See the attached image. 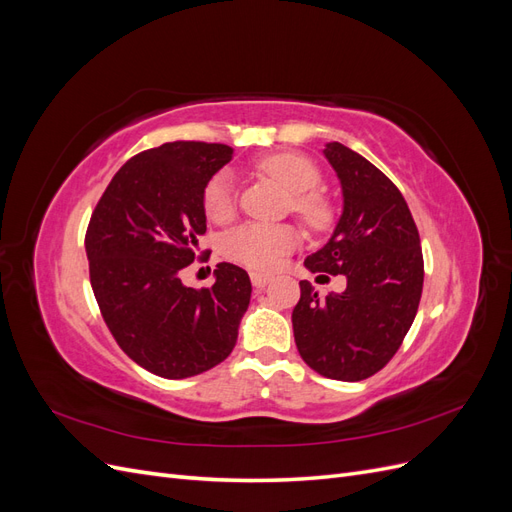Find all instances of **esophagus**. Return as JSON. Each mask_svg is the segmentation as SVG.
Returning <instances> with one entry per match:
<instances>
[{"label": "esophagus", "mask_w": 512, "mask_h": 512, "mask_svg": "<svg viewBox=\"0 0 512 512\" xmlns=\"http://www.w3.org/2000/svg\"><path fill=\"white\" fill-rule=\"evenodd\" d=\"M250 277H252V284H254L256 288H262V286H267V284L271 282V275H269V273H258V271H254Z\"/></svg>", "instance_id": "1"}]
</instances>
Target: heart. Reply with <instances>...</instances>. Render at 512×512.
<instances>
[{
	"mask_svg": "<svg viewBox=\"0 0 512 512\" xmlns=\"http://www.w3.org/2000/svg\"><path fill=\"white\" fill-rule=\"evenodd\" d=\"M258 170L275 181H280L290 194L288 211L299 215L309 228H322L329 222V207L312 190L320 181V170L312 160L299 153H271L258 162ZM203 209L215 224L228 222L235 213V183L230 173L213 175L205 185ZM299 243L297 230L288 224L262 226L245 224L232 228L222 239V252L226 258L256 271H271L280 265Z\"/></svg>",
	"mask_w": 512,
	"mask_h": 512,
	"instance_id": "heart-1",
	"label": "heart"
}]
</instances>
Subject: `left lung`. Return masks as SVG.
<instances>
[{"label":"left lung","instance_id":"1","mask_svg":"<svg viewBox=\"0 0 512 512\" xmlns=\"http://www.w3.org/2000/svg\"><path fill=\"white\" fill-rule=\"evenodd\" d=\"M324 158L342 183L344 209L331 239L305 258V267L344 275L348 284L318 297L307 280L299 282L294 342L320 376L359 382L393 359L412 327L425 275L421 237L404 196L382 170L342 143H327Z\"/></svg>","mask_w":512,"mask_h":512}]
</instances>
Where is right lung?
Instances as JSON below:
<instances>
[{
  "instance_id": "right-lung-1",
  "label": "right lung",
  "mask_w": 512,
  "mask_h": 512,
  "mask_svg": "<svg viewBox=\"0 0 512 512\" xmlns=\"http://www.w3.org/2000/svg\"><path fill=\"white\" fill-rule=\"evenodd\" d=\"M230 160L220 143L147 149L117 170L91 213L85 252L102 318L119 348L160 378L220 365L250 305V275L230 262H220L209 288L179 277L207 230L205 185Z\"/></svg>"
}]
</instances>
